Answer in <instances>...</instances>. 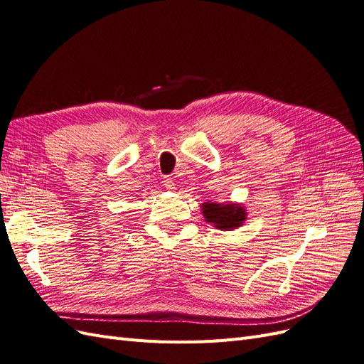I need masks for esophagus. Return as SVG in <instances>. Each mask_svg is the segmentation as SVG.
<instances>
[{
	"instance_id": "obj_1",
	"label": "esophagus",
	"mask_w": 364,
	"mask_h": 364,
	"mask_svg": "<svg viewBox=\"0 0 364 364\" xmlns=\"http://www.w3.org/2000/svg\"><path fill=\"white\" fill-rule=\"evenodd\" d=\"M163 183H165V187H166V189H173L175 183H173V180H172V178L166 177V178H165V181H163Z\"/></svg>"
}]
</instances>
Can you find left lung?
I'll return each instance as SVG.
<instances>
[{"instance_id": "obj_1", "label": "left lung", "mask_w": 364, "mask_h": 364, "mask_svg": "<svg viewBox=\"0 0 364 364\" xmlns=\"http://www.w3.org/2000/svg\"><path fill=\"white\" fill-rule=\"evenodd\" d=\"M203 215L208 224H213L218 230L231 231L243 224L246 219V210L236 203H204L201 205Z\"/></svg>"}]
</instances>
